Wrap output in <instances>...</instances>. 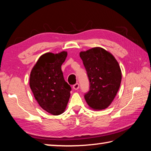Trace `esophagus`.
<instances>
[{
  "label": "esophagus",
  "mask_w": 151,
  "mask_h": 151,
  "mask_svg": "<svg viewBox=\"0 0 151 151\" xmlns=\"http://www.w3.org/2000/svg\"><path fill=\"white\" fill-rule=\"evenodd\" d=\"M73 89H75V90H78L79 88V84L78 83H76L75 85H74L73 86Z\"/></svg>",
  "instance_id": "obj_1"
}]
</instances>
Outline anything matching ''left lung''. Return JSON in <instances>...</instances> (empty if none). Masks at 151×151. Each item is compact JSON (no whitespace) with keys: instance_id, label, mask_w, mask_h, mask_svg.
<instances>
[{"instance_id":"8db88e82","label":"left lung","mask_w":151,"mask_h":151,"mask_svg":"<svg viewBox=\"0 0 151 151\" xmlns=\"http://www.w3.org/2000/svg\"><path fill=\"white\" fill-rule=\"evenodd\" d=\"M89 80V91L85 99L94 110H103L111 104L121 83L118 62L108 51L94 47L80 52Z\"/></svg>"}]
</instances>
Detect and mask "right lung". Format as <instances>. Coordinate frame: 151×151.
I'll use <instances>...</instances> for the list:
<instances>
[{
    "label": "right lung",
    "instance_id": "add662e5",
    "mask_svg": "<svg viewBox=\"0 0 151 151\" xmlns=\"http://www.w3.org/2000/svg\"><path fill=\"white\" fill-rule=\"evenodd\" d=\"M67 52H47L40 57L30 75V87L42 109L53 115L65 111L69 100L70 85L64 79L61 65Z\"/></svg>",
    "mask_w": 151,
    "mask_h": 151
}]
</instances>
